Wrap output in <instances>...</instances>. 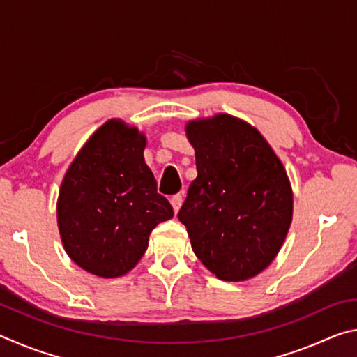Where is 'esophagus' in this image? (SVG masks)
<instances>
[{
	"label": "esophagus",
	"instance_id": "esophagus-1",
	"mask_svg": "<svg viewBox=\"0 0 357 357\" xmlns=\"http://www.w3.org/2000/svg\"><path fill=\"white\" fill-rule=\"evenodd\" d=\"M170 203H172V206H173L174 214H176L178 211H179V208H181V204H183V195H181V193H176V195H173Z\"/></svg>",
	"mask_w": 357,
	"mask_h": 357
}]
</instances>
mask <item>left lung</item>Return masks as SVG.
<instances>
[{"label": "left lung", "instance_id": "left-lung-1", "mask_svg": "<svg viewBox=\"0 0 357 357\" xmlns=\"http://www.w3.org/2000/svg\"><path fill=\"white\" fill-rule=\"evenodd\" d=\"M185 134L198 174L178 219L217 279H252L273 263L291 225L285 168L264 137L231 114L189 121Z\"/></svg>", "mask_w": 357, "mask_h": 357}]
</instances>
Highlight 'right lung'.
<instances>
[{"label": "right lung", "instance_id": "add662e5", "mask_svg": "<svg viewBox=\"0 0 357 357\" xmlns=\"http://www.w3.org/2000/svg\"><path fill=\"white\" fill-rule=\"evenodd\" d=\"M146 137L110 119L84 143L64 174L58 228L64 250L104 279L128 274L148 249L149 234L173 217L144 164Z\"/></svg>", "mask_w": 357, "mask_h": 357}]
</instances>
